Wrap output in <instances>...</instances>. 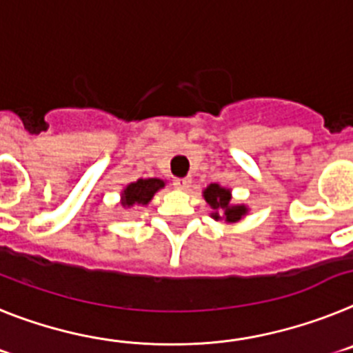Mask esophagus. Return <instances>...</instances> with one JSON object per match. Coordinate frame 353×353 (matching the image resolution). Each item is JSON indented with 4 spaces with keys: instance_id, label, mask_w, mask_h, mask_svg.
Listing matches in <instances>:
<instances>
[{
    "instance_id": "1",
    "label": "esophagus",
    "mask_w": 353,
    "mask_h": 353,
    "mask_svg": "<svg viewBox=\"0 0 353 353\" xmlns=\"http://www.w3.org/2000/svg\"><path fill=\"white\" fill-rule=\"evenodd\" d=\"M190 185H192V179H190V177H176V179H174V186L179 190H188Z\"/></svg>"
}]
</instances>
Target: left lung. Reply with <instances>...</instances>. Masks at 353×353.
I'll return each mask as SVG.
<instances>
[{
    "instance_id": "left-lung-1",
    "label": "left lung",
    "mask_w": 353,
    "mask_h": 353,
    "mask_svg": "<svg viewBox=\"0 0 353 353\" xmlns=\"http://www.w3.org/2000/svg\"><path fill=\"white\" fill-rule=\"evenodd\" d=\"M202 197L208 202L211 213L210 216L213 220H223V222L231 225L238 223L249 214V206L245 204H236L232 202L231 188L219 185V183H211L206 188L202 190Z\"/></svg>"
}]
</instances>
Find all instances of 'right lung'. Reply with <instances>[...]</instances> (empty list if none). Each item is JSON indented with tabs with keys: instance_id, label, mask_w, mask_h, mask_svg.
Returning a JSON list of instances; mask_svg holds the SVG:
<instances>
[{
	"instance_id": "right-lung-1",
	"label": "right lung",
	"mask_w": 353,
	"mask_h": 353,
	"mask_svg": "<svg viewBox=\"0 0 353 353\" xmlns=\"http://www.w3.org/2000/svg\"><path fill=\"white\" fill-rule=\"evenodd\" d=\"M165 185L167 183L159 177H145V179L133 181L121 192L122 208L147 206L152 201L154 194L165 188Z\"/></svg>"
}]
</instances>
